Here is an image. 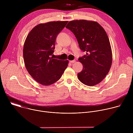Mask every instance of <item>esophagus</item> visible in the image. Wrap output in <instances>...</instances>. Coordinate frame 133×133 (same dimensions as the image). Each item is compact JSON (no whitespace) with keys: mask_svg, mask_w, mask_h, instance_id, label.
Returning <instances> with one entry per match:
<instances>
[{"mask_svg":"<svg viewBox=\"0 0 133 133\" xmlns=\"http://www.w3.org/2000/svg\"><path fill=\"white\" fill-rule=\"evenodd\" d=\"M70 63H75L76 62V61L75 60H73V61H70V62H69Z\"/></svg>","mask_w":133,"mask_h":133,"instance_id":"34e87169","label":"esophagus"}]
</instances>
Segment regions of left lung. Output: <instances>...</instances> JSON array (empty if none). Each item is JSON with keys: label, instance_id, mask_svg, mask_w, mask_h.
<instances>
[{"label": "left lung", "instance_id": "1", "mask_svg": "<svg viewBox=\"0 0 133 133\" xmlns=\"http://www.w3.org/2000/svg\"><path fill=\"white\" fill-rule=\"evenodd\" d=\"M75 36L80 49L86 54L78 58L83 65L78 73L79 80L92 86L101 82L108 73L112 52L107 35L97 22L86 20L70 21L66 27Z\"/></svg>", "mask_w": 133, "mask_h": 133}]
</instances>
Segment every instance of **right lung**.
I'll list each match as a JSON object with an SVG mask.
<instances>
[{
	"instance_id": "right-lung-1",
	"label": "right lung",
	"mask_w": 133,
	"mask_h": 133,
	"mask_svg": "<svg viewBox=\"0 0 133 133\" xmlns=\"http://www.w3.org/2000/svg\"><path fill=\"white\" fill-rule=\"evenodd\" d=\"M68 21L51 22L35 26L25 40L23 56L26 68L39 84L48 86L58 81L67 68L68 61L51 57L56 37Z\"/></svg>"
}]
</instances>
